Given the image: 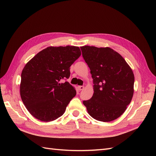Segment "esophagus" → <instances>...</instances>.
<instances>
[{"instance_id": "34e87169", "label": "esophagus", "mask_w": 156, "mask_h": 156, "mask_svg": "<svg viewBox=\"0 0 156 156\" xmlns=\"http://www.w3.org/2000/svg\"><path fill=\"white\" fill-rule=\"evenodd\" d=\"M84 87L83 86H79L78 87V89H79V90H83L84 89Z\"/></svg>"}]
</instances>
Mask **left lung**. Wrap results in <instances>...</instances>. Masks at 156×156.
Returning <instances> with one entry per match:
<instances>
[{
  "label": "left lung",
  "mask_w": 156,
  "mask_h": 156,
  "mask_svg": "<svg viewBox=\"0 0 156 156\" xmlns=\"http://www.w3.org/2000/svg\"><path fill=\"white\" fill-rule=\"evenodd\" d=\"M81 49L94 83L93 96L83 101V104L94 119L116 120L125 112L133 98V71L124 58L110 48L86 45Z\"/></svg>",
  "instance_id": "1"
}]
</instances>
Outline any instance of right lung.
<instances>
[{
    "label": "right lung",
    "instance_id": "1",
    "mask_svg": "<svg viewBox=\"0 0 156 156\" xmlns=\"http://www.w3.org/2000/svg\"><path fill=\"white\" fill-rule=\"evenodd\" d=\"M81 53L79 47H48L36 55L21 73L20 95L30 114L50 122L62 116L76 90L62 79H68L70 66Z\"/></svg>",
    "mask_w": 156,
    "mask_h": 156
}]
</instances>
